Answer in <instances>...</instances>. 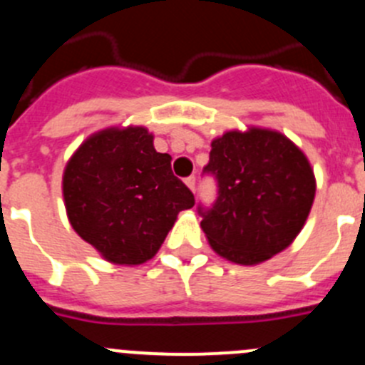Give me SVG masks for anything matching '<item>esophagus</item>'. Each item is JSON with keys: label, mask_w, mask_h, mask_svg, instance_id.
Listing matches in <instances>:
<instances>
[{"label": "esophagus", "mask_w": 365, "mask_h": 365, "mask_svg": "<svg viewBox=\"0 0 365 365\" xmlns=\"http://www.w3.org/2000/svg\"><path fill=\"white\" fill-rule=\"evenodd\" d=\"M185 183H187V187H189V189L192 190V192H196V176H194V175L187 176Z\"/></svg>", "instance_id": "1"}]
</instances>
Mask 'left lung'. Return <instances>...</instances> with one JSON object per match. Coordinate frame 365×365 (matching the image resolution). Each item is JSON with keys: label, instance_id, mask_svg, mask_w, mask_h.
<instances>
[{"label": "left lung", "instance_id": "obj_1", "mask_svg": "<svg viewBox=\"0 0 365 365\" xmlns=\"http://www.w3.org/2000/svg\"><path fill=\"white\" fill-rule=\"evenodd\" d=\"M217 196L197 205L210 246L235 264H258L289 246L309 217L316 180L302 150L278 132H228L212 143L203 176Z\"/></svg>", "mask_w": 365, "mask_h": 365}]
</instances>
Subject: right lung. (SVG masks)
Listing matches in <instances>:
<instances>
[{"mask_svg":"<svg viewBox=\"0 0 365 365\" xmlns=\"http://www.w3.org/2000/svg\"><path fill=\"white\" fill-rule=\"evenodd\" d=\"M67 215L78 235L114 264H143L162 246L194 194L173 175L146 128L105 130L85 140L63 173Z\"/></svg>","mask_w":365,"mask_h":365,"instance_id":"add662e5","label":"right lung"}]
</instances>
